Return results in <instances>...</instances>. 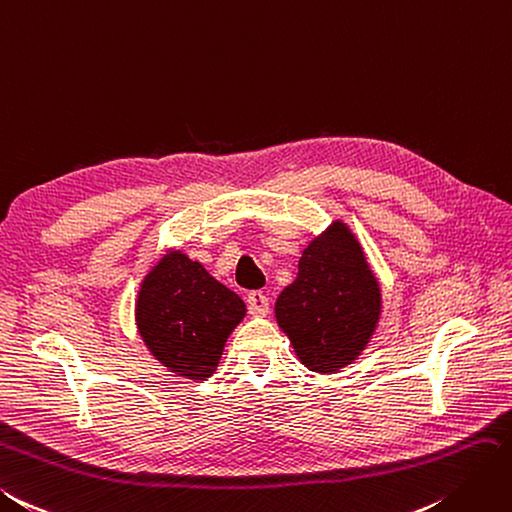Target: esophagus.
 Listing matches in <instances>:
<instances>
[{
	"label": "esophagus",
	"mask_w": 512,
	"mask_h": 512,
	"mask_svg": "<svg viewBox=\"0 0 512 512\" xmlns=\"http://www.w3.org/2000/svg\"><path fill=\"white\" fill-rule=\"evenodd\" d=\"M247 308H250L252 314H267L269 312V297L262 293V290H252L250 295H247Z\"/></svg>",
	"instance_id": "34e87169"
}]
</instances>
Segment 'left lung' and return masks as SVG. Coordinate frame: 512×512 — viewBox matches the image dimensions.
<instances>
[{"label": "left lung", "instance_id": "8db88e82", "mask_svg": "<svg viewBox=\"0 0 512 512\" xmlns=\"http://www.w3.org/2000/svg\"><path fill=\"white\" fill-rule=\"evenodd\" d=\"M379 312V284L340 222L303 250L295 282L275 301V319L314 372L351 364L368 344Z\"/></svg>", "mask_w": 512, "mask_h": 512}]
</instances>
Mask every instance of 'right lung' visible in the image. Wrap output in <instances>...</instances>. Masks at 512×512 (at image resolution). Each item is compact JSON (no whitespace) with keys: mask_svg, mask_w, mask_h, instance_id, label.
<instances>
[{"mask_svg":"<svg viewBox=\"0 0 512 512\" xmlns=\"http://www.w3.org/2000/svg\"><path fill=\"white\" fill-rule=\"evenodd\" d=\"M243 316L241 297L181 252L157 262L135 306L137 329L150 353L189 379L213 375L226 338Z\"/></svg>","mask_w":512,"mask_h":512,"instance_id":"obj_1","label":"right lung"}]
</instances>
